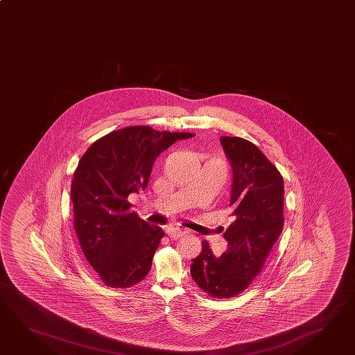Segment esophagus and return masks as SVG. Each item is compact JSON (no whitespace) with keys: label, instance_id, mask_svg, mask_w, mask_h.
I'll return each mask as SVG.
<instances>
[{"label":"esophagus","instance_id":"1","mask_svg":"<svg viewBox=\"0 0 355 355\" xmlns=\"http://www.w3.org/2000/svg\"><path fill=\"white\" fill-rule=\"evenodd\" d=\"M167 234H168L170 238H173V239H178L179 236H182V230L179 228V227H170L167 230Z\"/></svg>","mask_w":355,"mask_h":355}]
</instances>
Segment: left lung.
I'll list each match as a JSON object with an SVG mask.
<instances>
[{
    "mask_svg": "<svg viewBox=\"0 0 355 355\" xmlns=\"http://www.w3.org/2000/svg\"><path fill=\"white\" fill-rule=\"evenodd\" d=\"M232 166L230 207L234 222L224 233L228 248L216 257L207 241L190 266L196 285L211 297L230 299L245 290L262 270L284 228V179L256 145L220 137Z\"/></svg>",
    "mask_w": 355,
    "mask_h": 355,
    "instance_id": "1",
    "label": "left lung"
}]
</instances>
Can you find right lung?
Instances as JSON below:
<instances>
[{"label":"right lung","instance_id":"obj_1","mask_svg":"<svg viewBox=\"0 0 355 355\" xmlns=\"http://www.w3.org/2000/svg\"><path fill=\"white\" fill-rule=\"evenodd\" d=\"M191 136L132 125L97 139L82 156L70 190L74 230L105 285L131 287L151 270L165 232L131 211L127 198L146 189L162 151Z\"/></svg>","mask_w":355,"mask_h":355}]
</instances>
